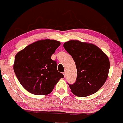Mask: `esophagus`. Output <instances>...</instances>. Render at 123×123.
I'll return each mask as SVG.
<instances>
[{
	"label": "esophagus",
	"instance_id": "34e87169",
	"mask_svg": "<svg viewBox=\"0 0 123 123\" xmlns=\"http://www.w3.org/2000/svg\"><path fill=\"white\" fill-rule=\"evenodd\" d=\"M63 75H64V77H66V74H67V73H66V71H64V72L63 73Z\"/></svg>",
	"mask_w": 123,
	"mask_h": 123
}]
</instances>
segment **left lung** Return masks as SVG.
<instances>
[{
  "label": "left lung",
  "instance_id": "obj_1",
  "mask_svg": "<svg viewBox=\"0 0 123 123\" xmlns=\"http://www.w3.org/2000/svg\"><path fill=\"white\" fill-rule=\"evenodd\" d=\"M63 46L77 67L76 81L68 83L73 94L85 97L98 91L108 76L110 62L107 55L96 45L79 41H69Z\"/></svg>",
  "mask_w": 123,
  "mask_h": 123
}]
</instances>
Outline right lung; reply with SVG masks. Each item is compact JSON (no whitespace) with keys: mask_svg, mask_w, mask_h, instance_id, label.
<instances>
[{"mask_svg":"<svg viewBox=\"0 0 123 123\" xmlns=\"http://www.w3.org/2000/svg\"><path fill=\"white\" fill-rule=\"evenodd\" d=\"M60 45L55 40H40L30 44L15 56L14 71L27 91L34 95L49 94L63 74L51 56Z\"/></svg>","mask_w":123,"mask_h":123,"instance_id":"add662e5","label":"right lung"}]
</instances>
